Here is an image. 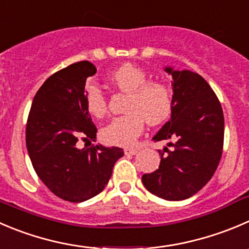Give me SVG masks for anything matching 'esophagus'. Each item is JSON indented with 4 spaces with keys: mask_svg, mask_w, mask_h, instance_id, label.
Returning <instances> with one entry per match:
<instances>
[{
    "mask_svg": "<svg viewBox=\"0 0 249 249\" xmlns=\"http://www.w3.org/2000/svg\"><path fill=\"white\" fill-rule=\"evenodd\" d=\"M137 152H139V149L137 148H125L124 149V153L126 154V156H135Z\"/></svg>",
    "mask_w": 249,
    "mask_h": 249,
    "instance_id": "1",
    "label": "esophagus"
}]
</instances>
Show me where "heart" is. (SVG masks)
I'll list each match as a JSON object with an SVG mask.
<instances>
[{"label": "heart", "instance_id": "b5f03b06", "mask_svg": "<svg viewBox=\"0 0 249 249\" xmlns=\"http://www.w3.org/2000/svg\"><path fill=\"white\" fill-rule=\"evenodd\" d=\"M109 80L122 92L127 93L125 112L114 118L102 130V137L113 146L130 147L143 132L144 120L157 125L165 120L171 112V90L160 80H148L146 71L134 64H124L115 69ZM85 105L95 118H105L108 113V101L105 92L96 84L85 88Z\"/></svg>", "mask_w": 249, "mask_h": 249}]
</instances>
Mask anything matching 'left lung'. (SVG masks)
<instances>
[{
    "label": "left lung",
    "mask_w": 249,
    "mask_h": 249,
    "mask_svg": "<svg viewBox=\"0 0 249 249\" xmlns=\"http://www.w3.org/2000/svg\"><path fill=\"white\" fill-rule=\"evenodd\" d=\"M165 71L173 76L171 119L153 140L170 141L168 146L173 149L158 151L159 168L144 174L142 182L160 198L181 201L197 194L218 168L224 146V114L215 92L201 75Z\"/></svg>",
    "instance_id": "8db88e82"
}]
</instances>
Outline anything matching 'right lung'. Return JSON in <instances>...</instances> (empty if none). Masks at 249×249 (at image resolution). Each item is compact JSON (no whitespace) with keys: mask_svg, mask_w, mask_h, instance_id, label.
I'll use <instances>...</instances> for the list:
<instances>
[{"mask_svg":"<svg viewBox=\"0 0 249 249\" xmlns=\"http://www.w3.org/2000/svg\"><path fill=\"white\" fill-rule=\"evenodd\" d=\"M97 69L83 60L52 74L34 97L26 122V148L40 180L64 201L79 203L103 191L119 147L79 148L95 141L97 127L85 105L86 79Z\"/></svg>","mask_w":249,"mask_h":249,"instance_id":"add662e5","label":"right lung"}]
</instances>
